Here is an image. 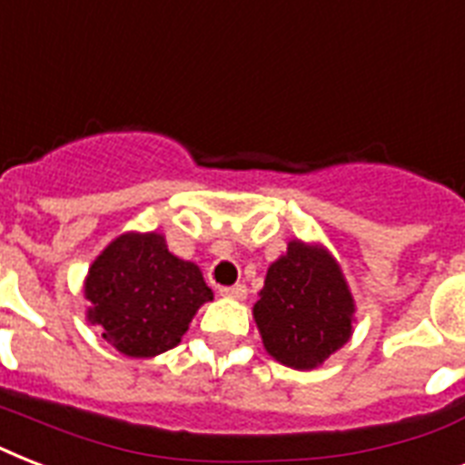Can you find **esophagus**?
Masks as SVG:
<instances>
[{
    "label": "esophagus",
    "mask_w": 465,
    "mask_h": 465,
    "mask_svg": "<svg viewBox=\"0 0 465 465\" xmlns=\"http://www.w3.org/2000/svg\"><path fill=\"white\" fill-rule=\"evenodd\" d=\"M219 294H222V297H226V299H236V302H243V299H246V294H248V290L243 287V284H233V287H222V290H219Z\"/></svg>",
    "instance_id": "1"
}]
</instances>
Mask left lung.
Listing matches in <instances>:
<instances>
[{
	"label": "left lung",
	"mask_w": 465,
	"mask_h": 465,
	"mask_svg": "<svg viewBox=\"0 0 465 465\" xmlns=\"http://www.w3.org/2000/svg\"><path fill=\"white\" fill-rule=\"evenodd\" d=\"M258 294L253 318L262 347L284 367H321L352 338L357 304L340 262L321 243L292 239Z\"/></svg>",
	"instance_id": "1"
}]
</instances>
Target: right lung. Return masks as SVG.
I'll use <instances>...</instances> for the list:
<instances>
[{
  "label": "right lung",
  "mask_w": 465,
  "mask_h": 465,
  "mask_svg": "<svg viewBox=\"0 0 465 465\" xmlns=\"http://www.w3.org/2000/svg\"><path fill=\"white\" fill-rule=\"evenodd\" d=\"M86 321L120 354L147 360L188 332L197 309L214 299L195 262L183 261L159 232H125L96 255L84 277Z\"/></svg>",
  "instance_id": "right-lung-1"
}]
</instances>
